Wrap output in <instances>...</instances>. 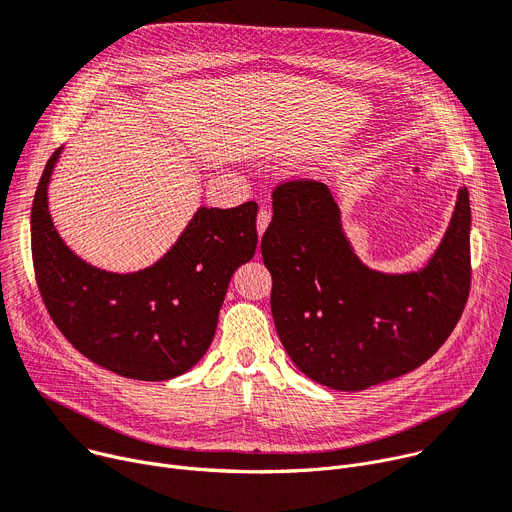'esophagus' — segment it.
Masks as SVG:
<instances>
[{"label": "esophagus", "instance_id": "1", "mask_svg": "<svg viewBox=\"0 0 512 512\" xmlns=\"http://www.w3.org/2000/svg\"><path fill=\"white\" fill-rule=\"evenodd\" d=\"M269 222H271V212H269L265 206H261V208H259V214H257V232H259V239H261V235L265 232V228L269 226Z\"/></svg>", "mask_w": 512, "mask_h": 512}]
</instances>
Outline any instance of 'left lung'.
<instances>
[{
	"label": "left lung",
	"instance_id": "8db88e82",
	"mask_svg": "<svg viewBox=\"0 0 512 512\" xmlns=\"http://www.w3.org/2000/svg\"><path fill=\"white\" fill-rule=\"evenodd\" d=\"M470 226V194L461 188L429 263L382 273L353 253L329 185H277L261 255L273 282L275 331L296 367L327 388L359 392L423 365L466 308Z\"/></svg>",
	"mask_w": 512,
	"mask_h": 512
}]
</instances>
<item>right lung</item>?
<instances>
[{"label": "right lung", "instance_id": "add662e5", "mask_svg": "<svg viewBox=\"0 0 512 512\" xmlns=\"http://www.w3.org/2000/svg\"><path fill=\"white\" fill-rule=\"evenodd\" d=\"M46 163L32 204L36 282L57 329L87 359L118 376L163 382L192 369L208 351L235 269L257 249V204L198 208L177 243L151 267L112 273L77 257L49 212Z\"/></svg>", "mask_w": 512, "mask_h": 512}]
</instances>
